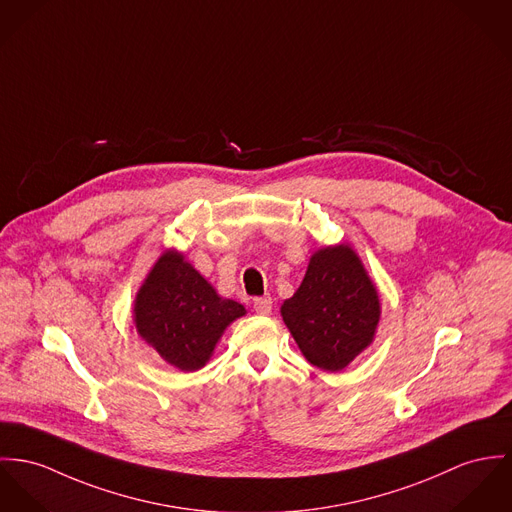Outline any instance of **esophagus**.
Segmentation results:
<instances>
[{
	"instance_id": "34e87169",
	"label": "esophagus",
	"mask_w": 512,
	"mask_h": 512,
	"mask_svg": "<svg viewBox=\"0 0 512 512\" xmlns=\"http://www.w3.org/2000/svg\"><path fill=\"white\" fill-rule=\"evenodd\" d=\"M253 308H255L257 314L269 315L271 314V310H273V300H271L269 296L255 298V300H253Z\"/></svg>"
}]
</instances>
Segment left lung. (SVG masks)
Listing matches in <instances>:
<instances>
[{
  "label": "left lung",
  "mask_w": 512,
  "mask_h": 512,
  "mask_svg": "<svg viewBox=\"0 0 512 512\" xmlns=\"http://www.w3.org/2000/svg\"><path fill=\"white\" fill-rule=\"evenodd\" d=\"M280 315L310 364L339 372L372 345L382 304L358 253L339 243L314 251L302 284L282 302Z\"/></svg>",
  "instance_id": "obj_1"
}]
</instances>
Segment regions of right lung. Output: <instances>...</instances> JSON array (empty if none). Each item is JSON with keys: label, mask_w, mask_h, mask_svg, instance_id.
Segmentation results:
<instances>
[{"label": "right lung", "mask_w": 512, "mask_h": 512, "mask_svg": "<svg viewBox=\"0 0 512 512\" xmlns=\"http://www.w3.org/2000/svg\"><path fill=\"white\" fill-rule=\"evenodd\" d=\"M138 335L171 366L202 368L230 323L247 314L198 273L177 249H165L134 298Z\"/></svg>", "instance_id": "add662e5"}]
</instances>
